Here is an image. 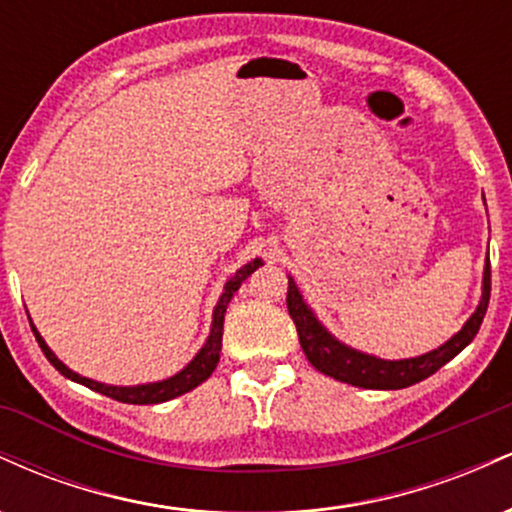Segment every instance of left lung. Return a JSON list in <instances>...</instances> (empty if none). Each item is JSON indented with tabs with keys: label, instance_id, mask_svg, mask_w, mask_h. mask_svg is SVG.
Instances as JSON below:
<instances>
[{
	"label": "left lung",
	"instance_id": "8db88e82",
	"mask_svg": "<svg viewBox=\"0 0 512 512\" xmlns=\"http://www.w3.org/2000/svg\"><path fill=\"white\" fill-rule=\"evenodd\" d=\"M491 298V262H486L484 269V293H481V303L477 313L467 320L450 342H445L440 349L428 351L419 358H404V361H383L361 351L349 349V346L339 344L325 327L317 322L313 310L303 303V296L298 293L296 284L289 276V293H286V305H289V315L296 322L298 339H301L303 354L308 361L320 370V373L330 375L342 383L368 387V390H402L414 383H421L428 375L443 368L450 358H455L460 351L477 337L481 322H484L486 308H489Z\"/></svg>",
	"mask_w": 512,
	"mask_h": 512
}]
</instances>
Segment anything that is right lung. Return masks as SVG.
I'll list each match as a JSON object with an SVG mask.
<instances>
[{"label": "right lung", "mask_w": 512, "mask_h": 512, "mask_svg": "<svg viewBox=\"0 0 512 512\" xmlns=\"http://www.w3.org/2000/svg\"><path fill=\"white\" fill-rule=\"evenodd\" d=\"M260 260H252L250 264H245L243 269H238L236 276H231L226 284V289H223V296L219 298V305H216L214 310V322H211V334L207 339V344L202 346V351L192 358V363L187 368H182L178 375H173V378L168 380H161V383H151V385H137V387H115V385H103V383H96V380H88V378H81V375H76L74 370H69L64 363L57 358L52 351L48 349V344L43 342V337H40L38 330L33 327V334L35 339H38L40 349H43V354L48 361L55 366L64 378L74 380V383H81L86 387H91V390L101 392V395L110 397V399H117V402H125V404H158V402H168V399L173 397H180L185 395V392L195 390L197 385H202L204 380L209 378L211 373H214L216 363H219V354H221V337H223V315H226V308L228 303H231L233 293L240 289V284H243L248 276L255 272L257 267H260Z\"/></svg>", "instance_id": "obj_1"}]
</instances>
